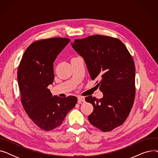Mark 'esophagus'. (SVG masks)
I'll return each mask as SVG.
<instances>
[{"label":"esophagus","instance_id":"1","mask_svg":"<svg viewBox=\"0 0 158 158\" xmlns=\"http://www.w3.org/2000/svg\"><path fill=\"white\" fill-rule=\"evenodd\" d=\"M77 98H78V103H79V104H81L82 102H84L85 101V97H83L78 96V97H77Z\"/></svg>","mask_w":158,"mask_h":158}]
</instances>
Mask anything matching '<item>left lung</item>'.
Masks as SVG:
<instances>
[{"label": "left lung", "mask_w": 158, "mask_h": 158, "mask_svg": "<svg viewBox=\"0 0 158 158\" xmlns=\"http://www.w3.org/2000/svg\"><path fill=\"white\" fill-rule=\"evenodd\" d=\"M72 47L84 58L91 79H101L97 82L103 98H85L94 106L88 120L103 132L112 131L127 119L134 104L135 66L132 57L120 40L108 36L95 35L75 40Z\"/></svg>", "instance_id": "1"}]
</instances>
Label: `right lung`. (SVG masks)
<instances>
[{
  "mask_svg": "<svg viewBox=\"0 0 158 158\" xmlns=\"http://www.w3.org/2000/svg\"><path fill=\"white\" fill-rule=\"evenodd\" d=\"M70 41L61 37L37 40L26 50L19 66L22 104L28 117L43 131L60 126L77 102L75 96L53 97L47 88L54 79L56 58Z\"/></svg>",
  "mask_w": 158,
  "mask_h": 158,
  "instance_id": "right-lung-1",
  "label": "right lung"
}]
</instances>
